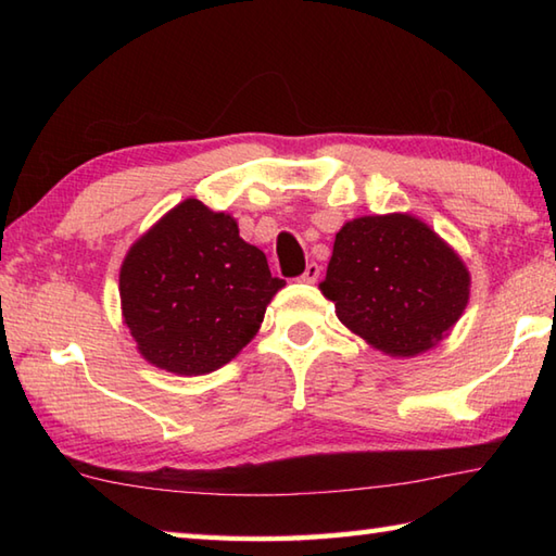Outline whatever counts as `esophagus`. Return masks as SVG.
Masks as SVG:
<instances>
[{"mask_svg": "<svg viewBox=\"0 0 556 556\" xmlns=\"http://www.w3.org/2000/svg\"><path fill=\"white\" fill-rule=\"evenodd\" d=\"M317 277H320V265H317V263H311L308 267H305L303 275H301V281H308V285H315Z\"/></svg>", "mask_w": 556, "mask_h": 556, "instance_id": "34e87169", "label": "esophagus"}]
</instances>
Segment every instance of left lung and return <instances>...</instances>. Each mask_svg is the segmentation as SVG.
Returning a JSON list of instances; mask_svg holds the SVG:
<instances>
[{"instance_id": "1", "label": "left lung", "mask_w": 556, "mask_h": 556, "mask_svg": "<svg viewBox=\"0 0 556 556\" xmlns=\"http://www.w3.org/2000/svg\"><path fill=\"white\" fill-rule=\"evenodd\" d=\"M470 277L460 257L410 215L346 222L320 285L351 332L389 356H418L456 325Z\"/></svg>"}]
</instances>
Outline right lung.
Returning a JSON list of instances; mask_svg holds the SVG:
<instances>
[{
    "mask_svg": "<svg viewBox=\"0 0 556 556\" xmlns=\"http://www.w3.org/2000/svg\"><path fill=\"white\" fill-rule=\"evenodd\" d=\"M285 287L239 224L188 198L128 251L119 293L146 361L176 375L222 368L257 332Z\"/></svg>",
    "mask_w": 556,
    "mask_h": 556,
    "instance_id": "right-lung-1",
    "label": "right lung"
}]
</instances>
